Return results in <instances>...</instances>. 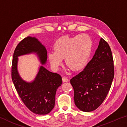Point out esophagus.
Returning <instances> with one entry per match:
<instances>
[{
  "label": "esophagus",
  "instance_id": "obj_1",
  "mask_svg": "<svg viewBox=\"0 0 127 127\" xmlns=\"http://www.w3.org/2000/svg\"><path fill=\"white\" fill-rule=\"evenodd\" d=\"M62 80H63V82H68V79L67 77H65V76H63V78H62Z\"/></svg>",
  "mask_w": 127,
  "mask_h": 127
}]
</instances>
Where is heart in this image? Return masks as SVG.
Returning <instances> with one entry per match:
<instances>
[{"label":"heart","instance_id":"heart-1","mask_svg":"<svg viewBox=\"0 0 127 127\" xmlns=\"http://www.w3.org/2000/svg\"><path fill=\"white\" fill-rule=\"evenodd\" d=\"M92 45V39L86 34L61 37L55 43V52L49 53L48 59L55 69L58 68L65 58L67 65L74 70H79L86 65Z\"/></svg>","mask_w":127,"mask_h":127}]
</instances>
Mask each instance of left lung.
<instances>
[{
  "instance_id": "obj_1",
  "label": "left lung",
  "mask_w": 127,
  "mask_h": 127,
  "mask_svg": "<svg viewBox=\"0 0 127 127\" xmlns=\"http://www.w3.org/2000/svg\"><path fill=\"white\" fill-rule=\"evenodd\" d=\"M114 74L111 49L101 38L92 59L83 71L70 80L76 107L86 112L98 108L110 90Z\"/></svg>"
}]
</instances>
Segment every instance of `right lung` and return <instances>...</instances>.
Segmentation results:
<instances>
[{"mask_svg":"<svg viewBox=\"0 0 127 127\" xmlns=\"http://www.w3.org/2000/svg\"><path fill=\"white\" fill-rule=\"evenodd\" d=\"M31 53H36L42 64L46 63L47 52L45 46L35 37H26L14 51L12 81L19 97L30 111L37 115H46L54 108L56 92L62 85V78L59 74L50 72L41 65L33 82L24 81L18 71V57Z\"/></svg>","mask_w":127,"mask_h":127,"instance_id":"add662e5","label":"right lung"}]
</instances>
